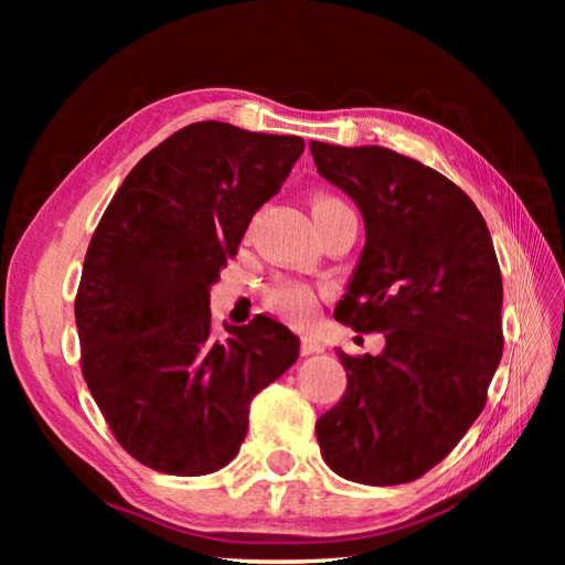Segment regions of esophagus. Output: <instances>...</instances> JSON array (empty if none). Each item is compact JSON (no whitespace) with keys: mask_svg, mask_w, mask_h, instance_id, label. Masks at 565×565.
Here are the masks:
<instances>
[{"mask_svg":"<svg viewBox=\"0 0 565 565\" xmlns=\"http://www.w3.org/2000/svg\"><path fill=\"white\" fill-rule=\"evenodd\" d=\"M321 351V343L317 337H311V333H306L301 337V353L303 356H309V353H319Z\"/></svg>","mask_w":565,"mask_h":565,"instance_id":"1","label":"esophagus"}]
</instances>
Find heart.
Wrapping results in <instances>:
<instances>
[{"mask_svg": "<svg viewBox=\"0 0 565 565\" xmlns=\"http://www.w3.org/2000/svg\"><path fill=\"white\" fill-rule=\"evenodd\" d=\"M323 204H341L337 199L329 196H319L313 206H323ZM266 301L274 311H279L281 317L296 323H306L313 317V309H317V294H313L311 286H306L301 281H276L269 294H266Z\"/></svg>", "mask_w": 565, "mask_h": 565, "instance_id": "1", "label": "heart"}]
</instances>
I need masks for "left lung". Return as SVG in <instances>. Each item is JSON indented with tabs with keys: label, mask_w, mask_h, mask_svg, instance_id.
Listing matches in <instances>:
<instances>
[{
	"label": "left lung",
	"mask_w": 565,
	"mask_h": 565,
	"mask_svg": "<svg viewBox=\"0 0 565 565\" xmlns=\"http://www.w3.org/2000/svg\"><path fill=\"white\" fill-rule=\"evenodd\" d=\"M309 149L366 228L333 317L386 337L379 356L339 351L349 386L317 420L321 456L356 483L416 481L471 428L501 363L503 284L489 226L454 181L416 159L386 147Z\"/></svg>",
	"instance_id": "8db88e82"
}]
</instances>
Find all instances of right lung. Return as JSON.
Instances as JSON below:
<instances>
[{"label":"right lung","mask_w":565,"mask_h":565,"mask_svg":"<svg viewBox=\"0 0 565 565\" xmlns=\"http://www.w3.org/2000/svg\"><path fill=\"white\" fill-rule=\"evenodd\" d=\"M301 151V137L189 124L129 171L92 236L74 301L82 374L154 471L224 468L252 398L299 359V337L264 313L214 339L209 291Z\"/></svg>","instance_id":"right-lung-1"}]
</instances>
